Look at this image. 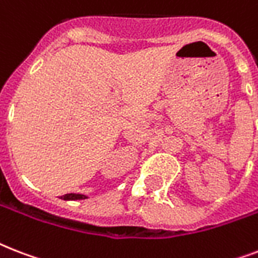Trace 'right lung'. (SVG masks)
<instances>
[{
    "label": "right lung",
    "instance_id": "obj_1",
    "mask_svg": "<svg viewBox=\"0 0 258 258\" xmlns=\"http://www.w3.org/2000/svg\"><path fill=\"white\" fill-rule=\"evenodd\" d=\"M62 200H86L87 197L83 196V194H66V196H61Z\"/></svg>",
    "mask_w": 258,
    "mask_h": 258
}]
</instances>
